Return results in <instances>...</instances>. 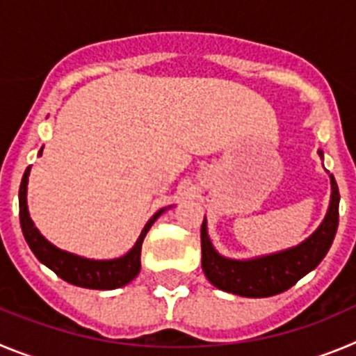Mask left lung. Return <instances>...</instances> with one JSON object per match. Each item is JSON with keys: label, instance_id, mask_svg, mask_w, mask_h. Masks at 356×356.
Instances as JSON below:
<instances>
[{"label": "left lung", "instance_id": "8db88e82", "mask_svg": "<svg viewBox=\"0 0 356 356\" xmlns=\"http://www.w3.org/2000/svg\"><path fill=\"white\" fill-rule=\"evenodd\" d=\"M323 159V150H318ZM332 195L321 225L305 241L275 254L252 259H230L214 248L204 218L200 229L202 270L218 289L245 298H268L293 287L300 278L316 268L328 254L339 225V195L335 177L330 174Z\"/></svg>", "mask_w": 356, "mask_h": 356}]
</instances>
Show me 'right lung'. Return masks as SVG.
<instances>
[{
  "label": "right lung",
  "instance_id": "obj_1",
  "mask_svg": "<svg viewBox=\"0 0 356 356\" xmlns=\"http://www.w3.org/2000/svg\"><path fill=\"white\" fill-rule=\"evenodd\" d=\"M38 156H42V149H40ZM28 177H30V166H28L24 175H22L21 188H19V220H21V229L22 234H24V239H26L28 246H30L38 261L46 264L49 270H53L54 273L65 282H69L72 286L85 287V289H118V287L129 284L140 273V268H142L140 255H142L143 239H145L150 227L154 225L156 220L166 209H170L172 206L163 207V209H159L154 216L150 218L149 222L145 223V227H143L136 243H134V246L126 255L117 259H106V261H95V259H86L81 257V255L65 252V250L58 248V246H54L53 243L47 241L40 234V230L35 227L33 220L30 218V211H28Z\"/></svg>",
  "mask_w": 356,
  "mask_h": 356
}]
</instances>
